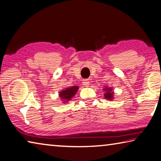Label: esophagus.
<instances>
[{
	"label": "esophagus",
	"instance_id": "obj_1",
	"mask_svg": "<svg viewBox=\"0 0 161 161\" xmlns=\"http://www.w3.org/2000/svg\"><path fill=\"white\" fill-rule=\"evenodd\" d=\"M82 83L85 86H88L89 85V80H83Z\"/></svg>",
	"mask_w": 161,
	"mask_h": 161
}]
</instances>
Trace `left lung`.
Listing matches in <instances>:
<instances>
[{
  "label": "left lung",
  "instance_id": "left-lung-1",
  "mask_svg": "<svg viewBox=\"0 0 161 161\" xmlns=\"http://www.w3.org/2000/svg\"><path fill=\"white\" fill-rule=\"evenodd\" d=\"M104 90L107 91V92H106V94H104L105 99H110V100L112 99L113 94H114L113 92H111V90H112V89H111V88H105Z\"/></svg>",
  "mask_w": 161,
  "mask_h": 161
}]
</instances>
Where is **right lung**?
Instances as JSON below:
<instances>
[{
    "label": "right lung",
    "mask_w": 161,
    "mask_h": 161,
    "mask_svg": "<svg viewBox=\"0 0 161 161\" xmlns=\"http://www.w3.org/2000/svg\"><path fill=\"white\" fill-rule=\"evenodd\" d=\"M78 86H74L72 87H69L64 90H62V92H59V97L61 98V100L63 101L64 103H67V102L69 101L72 98L75 96L77 93L78 90Z\"/></svg>",
    "instance_id": "right-lung-1"
}]
</instances>
